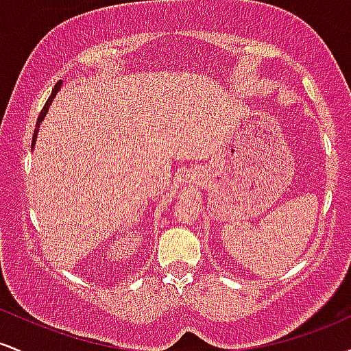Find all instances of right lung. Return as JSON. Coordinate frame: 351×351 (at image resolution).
I'll list each match as a JSON object with an SVG mask.
<instances>
[{"mask_svg":"<svg viewBox=\"0 0 351 351\" xmlns=\"http://www.w3.org/2000/svg\"><path fill=\"white\" fill-rule=\"evenodd\" d=\"M60 86H62V82H60V80H59V82L56 84V87L52 88V92H51L49 99H47V102L44 104V107H43L41 114H39V117H38V122H36V128H34V136H33V143H31V148L34 147V143H36V136H38V132H39V127H41V122H43V120H44V117H46L47 110H49V106H51V104H52V100H54L56 94H58V92H59Z\"/></svg>","mask_w":351,"mask_h":351,"instance_id":"1","label":"right lung"}]
</instances>
